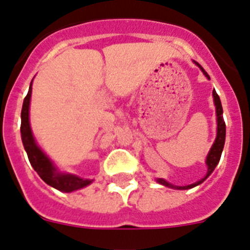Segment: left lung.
Returning <instances> with one entry per match:
<instances>
[{"mask_svg":"<svg viewBox=\"0 0 250 250\" xmlns=\"http://www.w3.org/2000/svg\"><path fill=\"white\" fill-rule=\"evenodd\" d=\"M194 64H197L199 67L202 72H203V75L206 76L207 80H210V77L208 76L206 71H204L203 67L201 64L193 61ZM213 101H214V105H215V114H217V136H215L214 139V143H213L212 148L209 149L208 154H207V158H206V164H207V174L204 175L203 178L199 179V181L194 182L192 184H188V186H174V184L169 183L167 182L166 179L163 178H157V182L162 186H166L168 188H173V189H190V188H194V187L199 186V184L203 183L207 178H208L209 175L212 174L213 170L215 169L217 167V164L219 163V159L220 156H222V152H223V148H224V142H226V122L223 120V108H222V103H220L219 100V96L217 94V92L213 91Z\"/></svg>","mask_w":250,"mask_h":250,"instance_id":"left-lung-1","label":"left lung"}]
</instances>
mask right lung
Masks as SVG:
<instances>
[{
  "label": "right lung",
  "instance_id": "obj_1",
  "mask_svg": "<svg viewBox=\"0 0 250 250\" xmlns=\"http://www.w3.org/2000/svg\"><path fill=\"white\" fill-rule=\"evenodd\" d=\"M31 93H32V82H31L28 93H27L26 98L23 101V105H22L21 138L24 150H26L33 169L41 177L42 181H44L48 186L53 187V188L61 190V192L71 193L89 186L93 182V179H83L76 174L60 172L57 166L52 162V159L49 158L46 153L42 150V148L37 145L30 125Z\"/></svg>",
  "mask_w": 250,
  "mask_h": 250
}]
</instances>
